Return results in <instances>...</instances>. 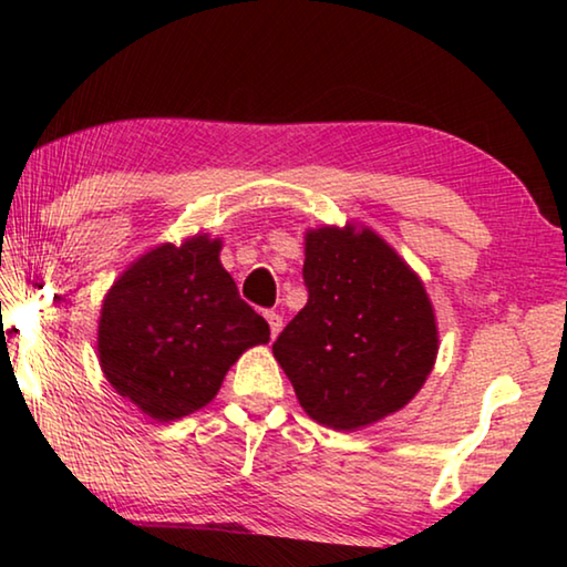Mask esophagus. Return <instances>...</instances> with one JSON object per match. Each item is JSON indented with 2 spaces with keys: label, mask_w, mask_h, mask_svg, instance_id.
<instances>
[{
  "label": "esophagus",
  "mask_w": 567,
  "mask_h": 567,
  "mask_svg": "<svg viewBox=\"0 0 567 567\" xmlns=\"http://www.w3.org/2000/svg\"><path fill=\"white\" fill-rule=\"evenodd\" d=\"M265 320H267V324H270V334L272 338H277V334H280V330H282V318L277 312H265Z\"/></svg>",
  "instance_id": "1"
}]
</instances>
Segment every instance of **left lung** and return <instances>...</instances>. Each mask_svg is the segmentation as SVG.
<instances>
[{
  "instance_id": "left-lung-1",
  "label": "left lung",
  "mask_w": 567,
  "mask_h": 567,
  "mask_svg": "<svg viewBox=\"0 0 567 567\" xmlns=\"http://www.w3.org/2000/svg\"><path fill=\"white\" fill-rule=\"evenodd\" d=\"M307 305L272 344L302 410L352 433L408 405L437 358L425 285L364 225L305 233Z\"/></svg>"
}]
</instances>
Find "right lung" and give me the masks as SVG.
I'll use <instances>...</instances> for the list:
<instances>
[{"mask_svg":"<svg viewBox=\"0 0 567 567\" xmlns=\"http://www.w3.org/2000/svg\"><path fill=\"white\" fill-rule=\"evenodd\" d=\"M219 249L223 239L207 233L162 243L137 257L102 300L104 378L157 422L205 408L239 354L270 342V324L239 300Z\"/></svg>","mask_w":567,"mask_h":567,"instance_id":"1","label":"right lung"}]
</instances>
